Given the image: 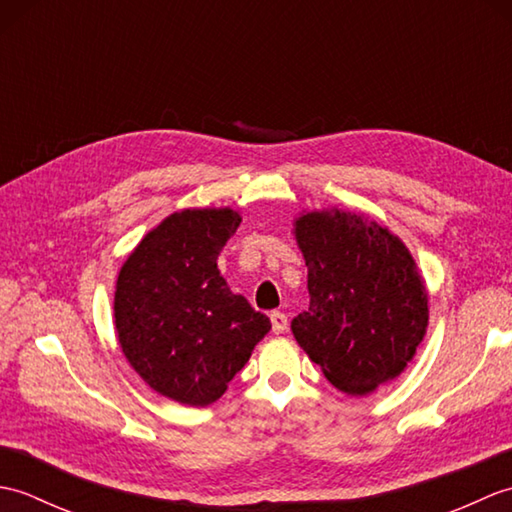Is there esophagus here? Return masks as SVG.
<instances>
[{"instance_id": "1", "label": "esophagus", "mask_w": 512, "mask_h": 512, "mask_svg": "<svg viewBox=\"0 0 512 512\" xmlns=\"http://www.w3.org/2000/svg\"><path fill=\"white\" fill-rule=\"evenodd\" d=\"M270 323H273L275 334H284L288 330V317L284 312H273L270 314Z\"/></svg>"}]
</instances>
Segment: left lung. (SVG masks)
<instances>
[{
    "label": "left lung",
    "mask_w": 512,
    "mask_h": 512,
    "mask_svg": "<svg viewBox=\"0 0 512 512\" xmlns=\"http://www.w3.org/2000/svg\"><path fill=\"white\" fill-rule=\"evenodd\" d=\"M310 308L292 319L301 350L330 383L367 396L398 378L429 325V295L398 235L363 213L303 211L292 222Z\"/></svg>",
    "instance_id": "left-lung-1"
}]
</instances>
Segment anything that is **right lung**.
<instances>
[{"mask_svg":"<svg viewBox=\"0 0 512 512\" xmlns=\"http://www.w3.org/2000/svg\"><path fill=\"white\" fill-rule=\"evenodd\" d=\"M239 222L231 206L171 213L140 239L116 279L114 325L127 363L180 405L222 398L270 330L266 314L235 295L217 268Z\"/></svg>","mask_w":512,"mask_h":512,"instance_id":"right-lung-1","label":"right lung"}]
</instances>
